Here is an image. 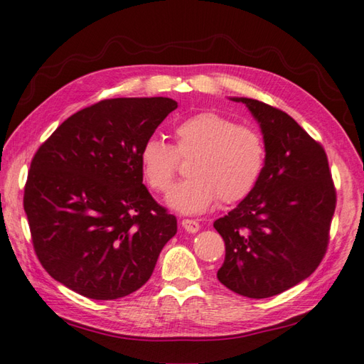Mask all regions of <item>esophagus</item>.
<instances>
[{
	"instance_id": "obj_1",
	"label": "esophagus",
	"mask_w": 364,
	"mask_h": 364,
	"mask_svg": "<svg viewBox=\"0 0 364 364\" xmlns=\"http://www.w3.org/2000/svg\"><path fill=\"white\" fill-rule=\"evenodd\" d=\"M181 225L184 230L189 231V233H197V231L200 230V223L194 219H183Z\"/></svg>"
}]
</instances>
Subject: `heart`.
<instances>
[{
	"instance_id": "heart-1",
	"label": "heart",
	"mask_w": 364,
	"mask_h": 364,
	"mask_svg": "<svg viewBox=\"0 0 364 364\" xmlns=\"http://www.w3.org/2000/svg\"><path fill=\"white\" fill-rule=\"evenodd\" d=\"M173 137L175 145L149 137L139 151L144 180L159 194L172 186L180 158L192 156L191 176L168 194L167 203L173 210L198 214L219 198L223 203L241 202L258 184L266 166V144L257 128L206 111L178 123Z\"/></svg>"
}]
</instances>
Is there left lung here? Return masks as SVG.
Instances as JSON below:
<instances>
[{
  "instance_id": "left-lung-1",
  "label": "left lung",
  "mask_w": 364,
  "mask_h": 364,
  "mask_svg": "<svg viewBox=\"0 0 364 364\" xmlns=\"http://www.w3.org/2000/svg\"><path fill=\"white\" fill-rule=\"evenodd\" d=\"M258 120L266 166L255 189L214 222L225 242L218 278L228 289L266 299L310 277L326 257L336 189L323 146L282 109L233 98Z\"/></svg>"
}]
</instances>
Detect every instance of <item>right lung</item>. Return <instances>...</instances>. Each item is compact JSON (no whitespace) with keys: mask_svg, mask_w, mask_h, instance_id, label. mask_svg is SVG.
<instances>
[{"mask_svg":"<svg viewBox=\"0 0 364 364\" xmlns=\"http://www.w3.org/2000/svg\"><path fill=\"white\" fill-rule=\"evenodd\" d=\"M176 107L164 97L102 100L38 146L23 206L38 261L68 289L114 300L149 282L176 218L144 186L139 151Z\"/></svg>","mask_w":364,"mask_h":364,"instance_id":"add662e5","label":"right lung"}]
</instances>
